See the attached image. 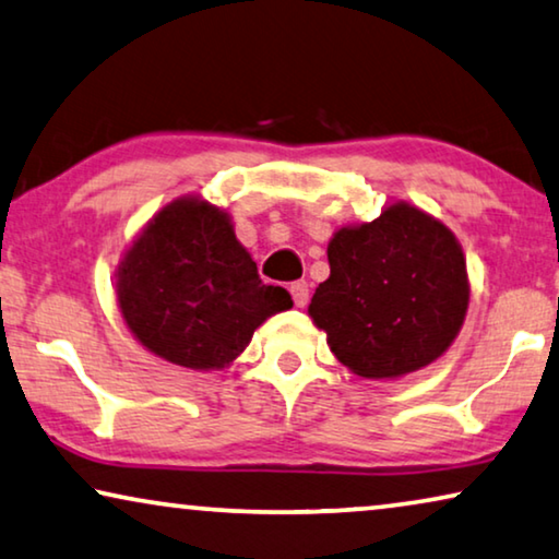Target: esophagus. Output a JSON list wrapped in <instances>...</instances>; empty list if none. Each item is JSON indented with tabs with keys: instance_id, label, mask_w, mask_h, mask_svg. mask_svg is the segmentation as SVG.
Returning <instances> with one entry per match:
<instances>
[{
	"instance_id": "esophagus-1",
	"label": "esophagus",
	"mask_w": 559,
	"mask_h": 559,
	"mask_svg": "<svg viewBox=\"0 0 559 559\" xmlns=\"http://www.w3.org/2000/svg\"><path fill=\"white\" fill-rule=\"evenodd\" d=\"M290 298L298 308H304L308 304V283L306 281H296L290 283Z\"/></svg>"
}]
</instances>
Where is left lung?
<instances>
[{
  "mask_svg": "<svg viewBox=\"0 0 559 559\" xmlns=\"http://www.w3.org/2000/svg\"><path fill=\"white\" fill-rule=\"evenodd\" d=\"M331 276L308 316L336 359L366 379L419 371L452 346L469 306L460 240L409 203L346 226L329 243Z\"/></svg>",
  "mask_w": 559,
  "mask_h": 559,
  "instance_id": "obj_1",
  "label": "left lung"
}]
</instances>
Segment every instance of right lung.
Instances as JSON below:
<instances>
[{"label": "right lung", "instance_id": "1", "mask_svg": "<svg viewBox=\"0 0 559 559\" xmlns=\"http://www.w3.org/2000/svg\"><path fill=\"white\" fill-rule=\"evenodd\" d=\"M118 306L147 352L211 371L228 366L269 316L294 301L258 276L228 213L193 195L157 211L124 251Z\"/></svg>", "mask_w": 559, "mask_h": 559}]
</instances>
